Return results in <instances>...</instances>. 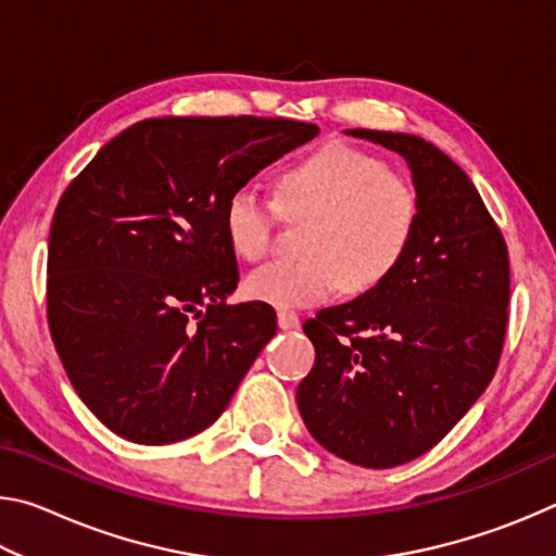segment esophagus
I'll use <instances>...</instances> for the list:
<instances>
[{"label": "esophagus", "mask_w": 556, "mask_h": 556, "mask_svg": "<svg viewBox=\"0 0 556 556\" xmlns=\"http://www.w3.org/2000/svg\"><path fill=\"white\" fill-rule=\"evenodd\" d=\"M277 324H279V328H296L299 326V316L294 314V312H279L277 314Z\"/></svg>", "instance_id": "1"}]
</instances>
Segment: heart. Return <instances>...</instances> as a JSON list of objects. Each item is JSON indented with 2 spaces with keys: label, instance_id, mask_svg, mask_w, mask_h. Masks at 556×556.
I'll list each match as a JSON object with an SVG mask.
<instances>
[{
  "label": "heart",
  "instance_id": "heart-1",
  "mask_svg": "<svg viewBox=\"0 0 556 556\" xmlns=\"http://www.w3.org/2000/svg\"><path fill=\"white\" fill-rule=\"evenodd\" d=\"M279 215L312 218L301 260L244 279V294L275 308H304L336 291L365 294L402 265L419 230L421 199L407 176L363 149L328 142L279 174L277 199L238 186L223 205V232L244 262L269 255Z\"/></svg>",
  "mask_w": 556,
  "mask_h": 556
}]
</instances>
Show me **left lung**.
Returning a JSON list of instances; mask_svg holds the SVG:
<instances>
[{"label":"left lung","mask_w":556,"mask_h":556,"mask_svg":"<svg viewBox=\"0 0 556 556\" xmlns=\"http://www.w3.org/2000/svg\"><path fill=\"white\" fill-rule=\"evenodd\" d=\"M407 162L414 242L380 287L304 324L316 348L296 404L312 437L365 468L427 454L485 392L501 361L510 260L464 168L421 137L348 129Z\"/></svg>","instance_id":"1"}]
</instances>
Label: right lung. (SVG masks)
I'll return each instance as SVG.
<instances>
[{"label": "right lung", "mask_w": 556, "mask_h": 556, "mask_svg": "<svg viewBox=\"0 0 556 556\" xmlns=\"http://www.w3.org/2000/svg\"><path fill=\"white\" fill-rule=\"evenodd\" d=\"M316 135L281 117L142 119L65 188L49 328L78 397L117 437L162 446L211 427L277 333L271 306L228 304L240 271L223 205Z\"/></svg>", "instance_id": "add662e5"}]
</instances>
